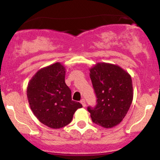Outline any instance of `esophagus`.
I'll use <instances>...</instances> for the list:
<instances>
[{"label": "esophagus", "mask_w": 160, "mask_h": 160, "mask_svg": "<svg viewBox=\"0 0 160 160\" xmlns=\"http://www.w3.org/2000/svg\"><path fill=\"white\" fill-rule=\"evenodd\" d=\"M80 103L82 104V107H86V101H85V99H81V101H80Z\"/></svg>", "instance_id": "obj_1"}]
</instances>
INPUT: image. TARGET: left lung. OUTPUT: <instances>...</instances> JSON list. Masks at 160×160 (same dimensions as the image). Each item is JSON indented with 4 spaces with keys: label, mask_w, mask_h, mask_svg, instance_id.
<instances>
[{
    "label": "left lung",
    "mask_w": 160,
    "mask_h": 160,
    "mask_svg": "<svg viewBox=\"0 0 160 160\" xmlns=\"http://www.w3.org/2000/svg\"><path fill=\"white\" fill-rule=\"evenodd\" d=\"M90 78L96 95V105L87 108L92 122L104 128L118 125L133 99L132 78L120 66L100 62L90 68Z\"/></svg>",
    "instance_id": "1"
}]
</instances>
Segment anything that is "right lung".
Instances as JSON below:
<instances>
[{
	"instance_id": "1",
	"label": "right lung",
	"mask_w": 160,
	"mask_h": 160,
	"mask_svg": "<svg viewBox=\"0 0 160 160\" xmlns=\"http://www.w3.org/2000/svg\"><path fill=\"white\" fill-rule=\"evenodd\" d=\"M65 68L59 62L41 68L27 87L29 105L38 120L49 128H60L71 122L82 104L71 98L65 81Z\"/></svg>"
}]
</instances>
